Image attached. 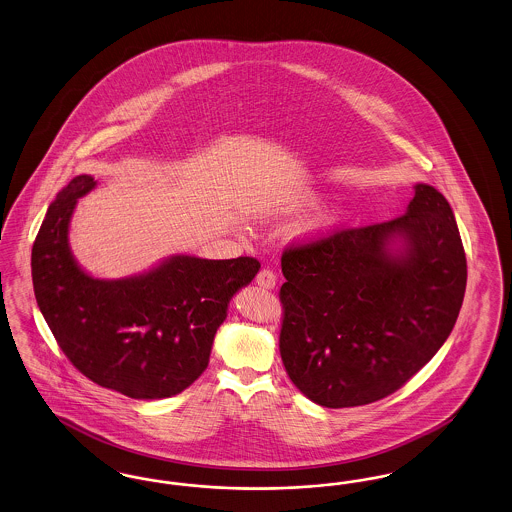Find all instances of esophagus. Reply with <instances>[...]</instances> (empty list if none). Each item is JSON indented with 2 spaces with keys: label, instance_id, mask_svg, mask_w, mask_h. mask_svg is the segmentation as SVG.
<instances>
[{
  "label": "esophagus",
  "instance_id": "1",
  "mask_svg": "<svg viewBox=\"0 0 512 512\" xmlns=\"http://www.w3.org/2000/svg\"><path fill=\"white\" fill-rule=\"evenodd\" d=\"M257 284L265 289H272L276 286V274L270 268H261L257 274Z\"/></svg>",
  "mask_w": 512,
  "mask_h": 512
}]
</instances>
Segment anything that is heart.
Instances as JSON below:
<instances>
[{
    "mask_svg": "<svg viewBox=\"0 0 512 512\" xmlns=\"http://www.w3.org/2000/svg\"><path fill=\"white\" fill-rule=\"evenodd\" d=\"M331 221H333V219H331V217H322V219H320V221H316V223H314V225H312V228H314V230H320V228H324V226H328L329 223H331Z\"/></svg>",
    "mask_w": 512,
    "mask_h": 512,
    "instance_id": "obj_1",
    "label": "heart"
}]
</instances>
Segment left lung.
Masks as SVG:
<instances>
[{
	"label": "left lung",
	"instance_id": "8db88e82",
	"mask_svg": "<svg viewBox=\"0 0 512 512\" xmlns=\"http://www.w3.org/2000/svg\"><path fill=\"white\" fill-rule=\"evenodd\" d=\"M392 221L343 226L282 253L280 354L312 402L354 408L402 389L450 337L467 257L448 200L415 184ZM400 237L398 254L389 242Z\"/></svg>",
	"mask_w": 512,
	"mask_h": 512
}]
</instances>
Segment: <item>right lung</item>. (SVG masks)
I'll list each match as a JSON object with an SVG mask.
<instances>
[{
	"label": "right lung",
	"instance_id": "obj_1",
	"mask_svg": "<svg viewBox=\"0 0 512 512\" xmlns=\"http://www.w3.org/2000/svg\"><path fill=\"white\" fill-rule=\"evenodd\" d=\"M93 186L80 175L47 209L32 247L38 307L64 356L99 387L137 400L175 396L204 373L228 301L261 263L177 255L143 276L95 280L68 249L72 211Z\"/></svg>",
	"mask_w": 512,
	"mask_h": 512
}]
</instances>
